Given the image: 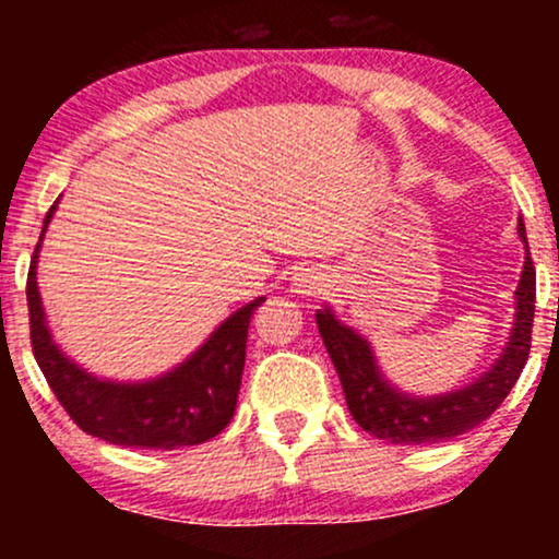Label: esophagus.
<instances>
[{"label": "esophagus", "instance_id": "34e87169", "mask_svg": "<svg viewBox=\"0 0 559 559\" xmlns=\"http://www.w3.org/2000/svg\"><path fill=\"white\" fill-rule=\"evenodd\" d=\"M325 278L323 273L316 271V267H299L297 273L292 275V292L299 294V297H312L323 288Z\"/></svg>", "mask_w": 559, "mask_h": 559}]
</instances>
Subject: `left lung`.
Wrapping results in <instances>:
<instances>
[{"label":"left lung","instance_id":"obj_1","mask_svg":"<svg viewBox=\"0 0 559 559\" xmlns=\"http://www.w3.org/2000/svg\"><path fill=\"white\" fill-rule=\"evenodd\" d=\"M518 236L525 243V262L515 288V320L510 336L491 368L463 389L433 396L407 394L383 376L373 346L362 333L342 323L329 305L316 312L320 338L342 381L346 407L362 431L389 444H436L476 428L504 402L528 360L536 307V271L523 221H518Z\"/></svg>","mask_w":559,"mask_h":559}]
</instances>
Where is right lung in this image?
I'll return each mask as SVG.
<instances>
[{
    "label": "right lung",
    "mask_w": 559,
    "mask_h": 559,
    "mask_svg": "<svg viewBox=\"0 0 559 559\" xmlns=\"http://www.w3.org/2000/svg\"><path fill=\"white\" fill-rule=\"evenodd\" d=\"M57 202L44 217L25 286L34 357L55 396L81 431L118 447L176 449L213 439L234 418L247 357L249 320L265 297L239 307L210 333L207 342L168 373L146 381H112L88 373L70 360L52 338L38 294V252Z\"/></svg>",
    "instance_id": "obj_1"
}]
</instances>
